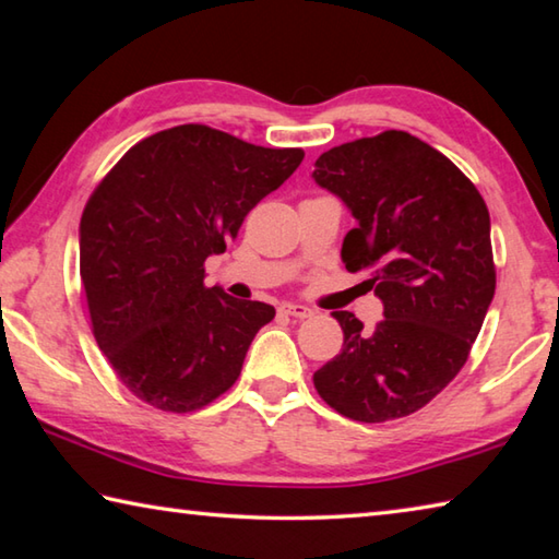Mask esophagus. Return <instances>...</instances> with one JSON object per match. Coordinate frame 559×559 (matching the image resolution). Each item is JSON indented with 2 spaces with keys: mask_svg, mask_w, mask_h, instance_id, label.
I'll return each mask as SVG.
<instances>
[{
  "mask_svg": "<svg viewBox=\"0 0 559 559\" xmlns=\"http://www.w3.org/2000/svg\"><path fill=\"white\" fill-rule=\"evenodd\" d=\"M278 313L286 316V318H298V320H302V318L313 316V310L306 308V306H296V302H283V306L278 308Z\"/></svg>",
  "mask_w": 559,
  "mask_h": 559,
  "instance_id": "esophagus-1",
  "label": "esophagus"
}]
</instances>
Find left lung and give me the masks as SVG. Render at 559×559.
Instances as JSON below:
<instances>
[{
  "instance_id": "left-lung-1",
  "label": "left lung",
  "mask_w": 559,
  "mask_h": 559,
  "mask_svg": "<svg viewBox=\"0 0 559 559\" xmlns=\"http://www.w3.org/2000/svg\"><path fill=\"white\" fill-rule=\"evenodd\" d=\"M313 177L357 219L345 269L370 271L384 302L372 330L335 310L343 349L313 374L316 390L355 421L409 416L461 372L493 300L488 206L447 155L404 130L328 150Z\"/></svg>"
}]
</instances>
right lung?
Instances as JSON below:
<instances>
[{
    "label": "right lung",
    "mask_w": 559,
    "mask_h": 559,
    "mask_svg": "<svg viewBox=\"0 0 559 559\" xmlns=\"http://www.w3.org/2000/svg\"><path fill=\"white\" fill-rule=\"evenodd\" d=\"M302 155L187 122L140 140L93 189L81 216L91 330L140 402L189 414L239 380L276 310L206 288L204 261L226 251Z\"/></svg>",
    "instance_id": "1"
}]
</instances>
